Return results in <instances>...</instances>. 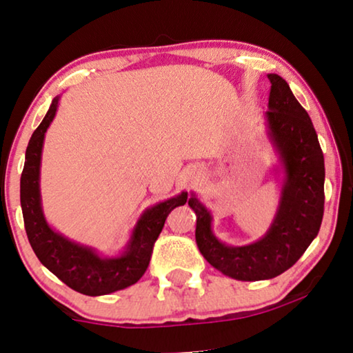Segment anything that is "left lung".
<instances>
[{"label":"left lung","mask_w":353,"mask_h":353,"mask_svg":"<svg viewBox=\"0 0 353 353\" xmlns=\"http://www.w3.org/2000/svg\"><path fill=\"white\" fill-rule=\"evenodd\" d=\"M268 126L287 174L272 227L254 244L228 247L215 239L210 215L201 203L188 199L196 214L194 238L201 255L215 270L238 281L272 279L292 268L319 234L323 219L325 163L312 120L281 76L268 74Z\"/></svg>","instance_id":"1"}]
</instances>
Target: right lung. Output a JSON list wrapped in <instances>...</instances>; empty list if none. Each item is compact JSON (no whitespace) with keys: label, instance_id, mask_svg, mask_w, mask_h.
Here are the masks:
<instances>
[{"label":"right lung","instance_id":"obj_1","mask_svg":"<svg viewBox=\"0 0 353 353\" xmlns=\"http://www.w3.org/2000/svg\"><path fill=\"white\" fill-rule=\"evenodd\" d=\"M59 98L52 101L44 120L31 134L26 147L25 166L20 177V204H22L25 231L36 256L47 270L68 287L88 296H99L133 285L149 266L154 245L159 239L168 214L176 206L187 203V193L157 204L145 210L136 225L128 250L120 259H99L92 249L71 243L46 223L41 210L39 165L42 141L47 126L55 117Z\"/></svg>","mask_w":353,"mask_h":353}]
</instances>
